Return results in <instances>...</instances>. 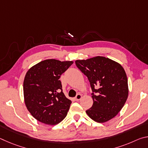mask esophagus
<instances>
[{"label": "esophagus", "instance_id": "34e87169", "mask_svg": "<svg viewBox=\"0 0 148 148\" xmlns=\"http://www.w3.org/2000/svg\"><path fill=\"white\" fill-rule=\"evenodd\" d=\"M82 95H81V94H77V95H76V97H75V100H76V101H79L80 99H82Z\"/></svg>", "mask_w": 148, "mask_h": 148}]
</instances>
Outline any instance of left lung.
Returning <instances> with one entry per match:
<instances>
[{"mask_svg":"<svg viewBox=\"0 0 148 148\" xmlns=\"http://www.w3.org/2000/svg\"><path fill=\"white\" fill-rule=\"evenodd\" d=\"M77 68L91 84L92 106L86 111L95 121L105 123L121 111L129 95L128 80L124 69L109 58L97 56L86 60H76Z\"/></svg>","mask_w":148,"mask_h":148,"instance_id":"8db88e82","label":"left lung"}]
</instances>
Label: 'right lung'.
Listing matches in <instances>:
<instances>
[{
    "mask_svg": "<svg viewBox=\"0 0 148 148\" xmlns=\"http://www.w3.org/2000/svg\"><path fill=\"white\" fill-rule=\"evenodd\" d=\"M73 62L46 59L27 72L23 81L25 104L40 122L55 125L66 116L72 102L62 92L59 78Z\"/></svg>",
    "mask_w": 148,
    "mask_h": 148,
    "instance_id": "add662e5",
    "label": "right lung"
}]
</instances>
